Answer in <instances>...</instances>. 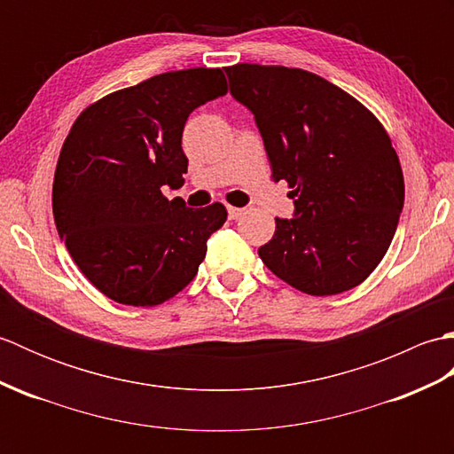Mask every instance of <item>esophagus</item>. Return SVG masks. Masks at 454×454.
<instances>
[{
    "instance_id": "esophagus-1",
    "label": "esophagus",
    "mask_w": 454,
    "mask_h": 454,
    "mask_svg": "<svg viewBox=\"0 0 454 454\" xmlns=\"http://www.w3.org/2000/svg\"><path fill=\"white\" fill-rule=\"evenodd\" d=\"M244 215V208H236V207H228V218L230 220H238Z\"/></svg>"
}]
</instances>
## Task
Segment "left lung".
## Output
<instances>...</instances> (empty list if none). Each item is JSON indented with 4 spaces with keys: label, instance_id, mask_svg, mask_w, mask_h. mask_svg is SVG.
Here are the masks:
<instances>
[{
    "label": "left lung",
    "instance_id": "left-lung-1",
    "mask_svg": "<svg viewBox=\"0 0 454 454\" xmlns=\"http://www.w3.org/2000/svg\"><path fill=\"white\" fill-rule=\"evenodd\" d=\"M230 93L252 111L273 179L294 199L275 218L259 257L312 296L361 285L390 247L403 208L396 150L374 114L312 72L285 66L226 67Z\"/></svg>",
    "mask_w": 454,
    "mask_h": 454
}]
</instances>
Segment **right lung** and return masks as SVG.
Segmentation results:
<instances>
[{
  "instance_id": "1",
  "label": "right lung",
  "mask_w": 454,
  "mask_h": 454,
  "mask_svg": "<svg viewBox=\"0 0 454 454\" xmlns=\"http://www.w3.org/2000/svg\"><path fill=\"white\" fill-rule=\"evenodd\" d=\"M226 93L220 67L153 75L90 105L64 140L52 185L58 236L111 301L156 306L195 278L224 205L168 200L187 173L189 114Z\"/></svg>"
}]
</instances>
